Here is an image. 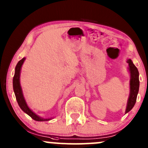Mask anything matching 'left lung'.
<instances>
[{"instance_id":"left-lung-1","label":"left lung","mask_w":148,"mask_h":148,"mask_svg":"<svg viewBox=\"0 0 148 148\" xmlns=\"http://www.w3.org/2000/svg\"><path fill=\"white\" fill-rule=\"evenodd\" d=\"M127 62L128 63V69L130 73V92L128 100H127L125 113L130 111L135 105L139 90V73L138 69L134 65V64L131 59H127Z\"/></svg>"}]
</instances>
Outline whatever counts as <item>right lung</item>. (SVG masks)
I'll use <instances>...</instances> for the list:
<instances>
[{
	"label": "right lung",
	"instance_id": "1",
	"mask_svg": "<svg viewBox=\"0 0 148 148\" xmlns=\"http://www.w3.org/2000/svg\"><path fill=\"white\" fill-rule=\"evenodd\" d=\"M25 60V58H22L21 60L18 61V63L16 64V67H15L14 76V77H13V89H14V95L15 97H16V101H17L18 106L21 108L22 111L26 113V114H28L30 117H31L33 120H36V121L40 122L49 121V120H51L52 118H44L39 116L38 115H37L36 113H34V112L30 109L29 107H28V104H27L26 101H25L24 96H23V91H22L21 84H20V74H21V69Z\"/></svg>",
	"mask_w": 148,
	"mask_h": 148
}]
</instances>
